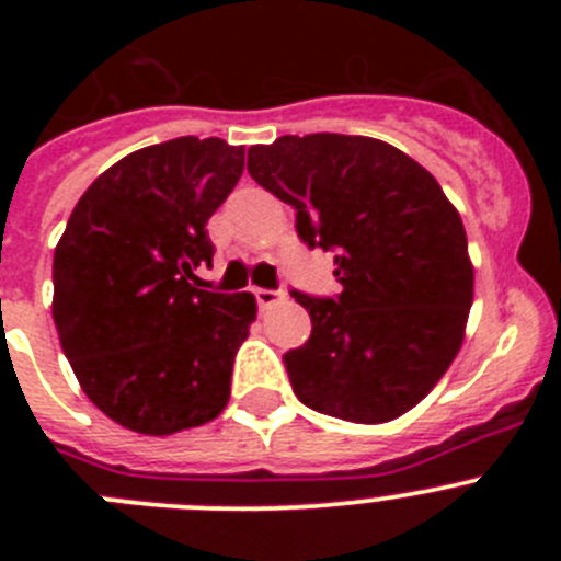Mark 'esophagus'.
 Returning <instances> with one entry per match:
<instances>
[{
  "label": "esophagus",
  "instance_id": "esophagus-1",
  "mask_svg": "<svg viewBox=\"0 0 561 561\" xmlns=\"http://www.w3.org/2000/svg\"><path fill=\"white\" fill-rule=\"evenodd\" d=\"M252 295H255V300L261 309H270V306H275L277 300L284 297V291L280 289H252Z\"/></svg>",
  "mask_w": 561,
  "mask_h": 561
}]
</instances>
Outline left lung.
<instances>
[{"label": "left lung", "instance_id": "8db88e82", "mask_svg": "<svg viewBox=\"0 0 561 561\" xmlns=\"http://www.w3.org/2000/svg\"><path fill=\"white\" fill-rule=\"evenodd\" d=\"M252 180L295 207L297 236L334 250L340 295L291 291L311 317L284 354L306 408L381 424L447 374L472 309L474 270L458 210L427 168L354 134L277 137L247 151Z\"/></svg>", "mask_w": 561, "mask_h": 561}]
</instances>
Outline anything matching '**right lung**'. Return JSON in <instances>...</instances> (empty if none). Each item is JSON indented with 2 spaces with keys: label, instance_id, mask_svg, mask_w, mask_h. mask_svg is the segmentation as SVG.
Masks as SVG:
<instances>
[{
  "label": "right lung",
  "instance_id": "1",
  "mask_svg": "<svg viewBox=\"0 0 561 561\" xmlns=\"http://www.w3.org/2000/svg\"><path fill=\"white\" fill-rule=\"evenodd\" d=\"M244 173V148L176 137L87 187L53 257V320L83 393L121 427L173 435L230 399L250 291L199 289L207 219Z\"/></svg>",
  "mask_w": 561,
  "mask_h": 561
}]
</instances>
